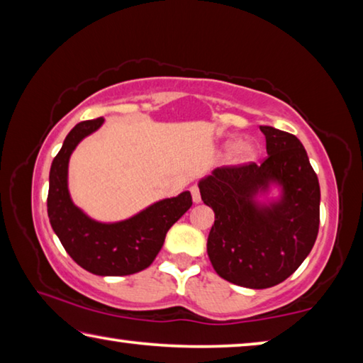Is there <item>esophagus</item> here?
<instances>
[{
	"mask_svg": "<svg viewBox=\"0 0 363 363\" xmlns=\"http://www.w3.org/2000/svg\"><path fill=\"white\" fill-rule=\"evenodd\" d=\"M190 194H192V200H194V203H200V201H201V195H200V190H199V187H196V186H192V187H190Z\"/></svg>",
	"mask_w": 363,
	"mask_h": 363,
	"instance_id": "1",
	"label": "esophagus"
}]
</instances>
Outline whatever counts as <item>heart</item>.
<instances>
[{"instance_id":"b5f03b06","label":"heart","mask_w":363,"mask_h":363,"mask_svg":"<svg viewBox=\"0 0 363 363\" xmlns=\"http://www.w3.org/2000/svg\"><path fill=\"white\" fill-rule=\"evenodd\" d=\"M223 149L229 152V162L235 167H242V164L253 163L259 157V145L255 140L247 139L235 143V140H225L223 144Z\"/></svg>"}]
</instances>
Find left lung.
I'll use <instances>...</instances> for the list:
<instances>
[{
  "label": "left lung",
  "mask_w": 363,
  "mask_h": 363,
  "mask_svg": "<svg viewBox=\"0 0 363 363\" xmlns=\"http://www.w3.org/2000/svg\"><path fill=\"white\" fill-rule=\"evenodd\" d=\"M262 164L218 168L201 177L213 208L208 256L219 277L253 290L279 285L314 247L320 223V186L301 140L272 126Z\"/></svg>",
  "instance_id": "obj_1"
}]
</instances>
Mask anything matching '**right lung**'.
I'll return each instance as SVG.
<instances>
[{
  "instance_id": "add662e5",
  "label": "right lung",
  "mask_w": 363,
  "mask_h": 363,
  "mask_svg": "<svg viewBox=\"0 0 363 363\" xmlns=\"http://www.w3.org/2000/svg\"><path fill=\"white\" fill-rule=\"evenodd\" d=\"M104 116L82 121L67 134L49 171L48 216L67 253L84 270L102 277H120L150 266L169 227L192 206L189 190L162 199L133 216L104 223L73 203L69 190V163L84 138L104 125Z\"/></svg>"
}]
</instances>
